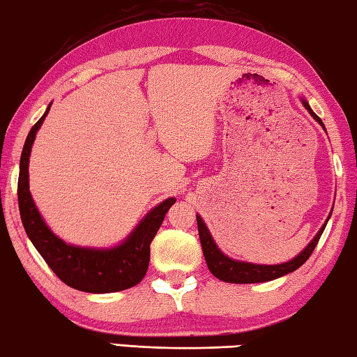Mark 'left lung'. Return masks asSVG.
I'll use <instances>...</instances> for the list:
<instances>
[{
	"label": "left lung",
	"instance_id": "1",
	"mask_svg": "<svg viewBox=\"0 0 357 357\" xmlns=\"http://www.w3.org/2000/svg\"><path fill=\"white\" fill-rule=\"evenodd\" d=\"M303 106L307 107V111L311 114V117L314 119L316 122H319L322 128L326 130L324 123H322L321 119L314 114L313 109H311L308 101L302 98ZM322 227L319 229L318 234L314 235V238L310 241V245L305 248V250L298 254V256L294 257L289 262L284 264H276V265H262V264H251V262H241V260H234L225 256V254L219 250L216 243H214L211 234L206 227V224L203 222V219L197 214V225H199V236H200V243H202V250H203V256H205L206 265L211 273L216 276L218 280L225 281V282H236V284H248V282H265V281H271L280 278V276H284L291 271L297 270L298 267L307 262L308 257L311 256V252L314 251L316 245L321 238L322 231H324L327 220Z\"/></svg>",
	"mask_w": 357,
	"mask_h": 357
}]
</instances>
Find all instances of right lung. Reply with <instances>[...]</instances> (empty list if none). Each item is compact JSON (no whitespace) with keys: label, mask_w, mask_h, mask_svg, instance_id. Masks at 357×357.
I'll list each match as a JSON object with an SVG mask.
<instances>
[{"label":"right lung","mask_w":357,"mask_h":357,"mask_svg":"<svg viewBox=\"0 0 357 357\" xmlns=\"http://www.w3.org/2000/svg\"><path fill=\"white\" fill-rule=\"evenodd\" d=\"M50 105L43 117L31 127L20 157L19 209L28 238L41 254L50 270L73 289L92 294H107L128 289L144 278L149 267L151 241L160 229L163 218L176 199H167L152 208L121 245L109 250H95L70 245L47 227L31 199L28 184V163L38 130L49 114Z\"/></svg>","instance_id":"right-lung-1"}]
</instances>
